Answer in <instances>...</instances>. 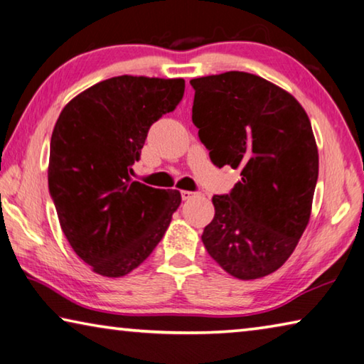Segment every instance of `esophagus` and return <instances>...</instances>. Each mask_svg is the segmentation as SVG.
<instances>
[{"label":"esophagus","mask_w":364,"mask_h":364,"mask_svg":"<svg viewBox=\"0 0 364 364\" xmlns=\"http://www.w3.org/2000/svg\"><path fill=\"white\" fill-rule=\"evenodd\" d=\"M181 196H182V200H190V198H192V196H195V192H188V190H182Z\"/></svg>","instance_id":"34e87169"}]
</instances>
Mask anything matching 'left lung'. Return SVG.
Returning <instances> with one entry per match:
<instances>
[{"label":"left lung","instance_id":"left-lung-1","mask_svg":"<svg viewBox=\"0 0 364 364\" xmlns=\"http://www.w3.org/2000/svg\"><path fill=\"white\" fill-rule=\"evenodd\" d=\"M192 121L214 166L240 169L201 235L206 252L242 281L279 269L305 232L319 158L311 122L290 93L230 70L190 80Z\"/></svg>","mask_w":364,"mask_h":364}]
</instances>
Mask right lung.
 <instances>
[{
	"label": "right lung",
	"instance_id": "obj_1",
	"mask_svg": "<svg viewBox=\"0 0 364 364\" xmlns=\"http://www.w3.org/2000/svg\"><path fill=\"white\" fill-rule=\"evenodd\" d=\"M183 79L119 75L87 88L59 114L50 143L48 188L65 238L106 277L126 276L163 238L178 190L132 178L148 130L174 111Z\"/></svg>",
	"mask_w": 364,
	"mask_h": 364
}]
</instances>
